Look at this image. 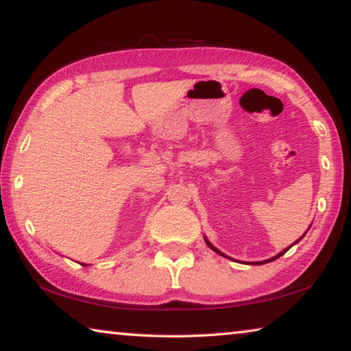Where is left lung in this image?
Segmentation results:
<instances>
[{"instance_id": "1", "label": "left lung", "mask_w": 351, "mask_h": 351, "mask_svg": "<svg viewBox=\"0 0 351 351\" xmlns=\"http://www.w3.org/2000/svg\"><path fill=\"white\" fill-rule=\"evenodd\" d=\"M206 243H207V246H209V247L212 249V251H215L217 254H219V255H223V257H226V255H224V254H221V252H219L217 247H213V246L210 245V243H209V241H207V240H206ZM295 243H297V241H295ZM288 249H289V247H288ZM288 249H287V251H288ZM287 251H283V252H280V254H278V255H276V257H272V258H271V260H268V261H272V260H276V258H278V257H280V255H283V254H285V252H287ZM268 261H258V263H252V265H261V263H268Z\"/></svg>"}]
</instances>
